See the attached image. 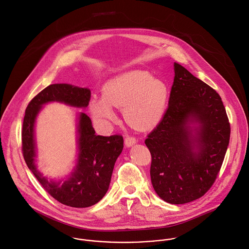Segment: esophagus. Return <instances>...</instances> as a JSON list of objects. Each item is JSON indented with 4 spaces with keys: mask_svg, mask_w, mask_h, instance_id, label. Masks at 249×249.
<instances>
[{
    "mask_svg": "<svg viewBox=\"0 0 249 249\" xmlns=\"http://www.w3.org/2000/svg\"><path fill=\"white\" fill-rule=\"evenodd\" d=\"M135 143H136V139H135L134 137L129 136V135L125 136V138H124V144H125L126 147H130V146L134 145Z\"/></svg>",
    "mask_w": 249,
    "mask_h": 249,
    "instance_id": "1",
    "label": "esophagus"
}]
</instances>
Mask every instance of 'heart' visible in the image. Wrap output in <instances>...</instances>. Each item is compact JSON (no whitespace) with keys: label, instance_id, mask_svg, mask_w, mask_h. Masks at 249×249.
I'll return each instance as SVG.
<instances>
[{"label":"heart","instance_id":"obj_1","mask_svg":"<svg viewBox=\"0 0 249 249\" xmlns=\"http://www.w3.org/2000/svg\"><path fill=\"white\" fill-rule=\"evenodd\" d=\"M102 99H92V116L107 122L115 119L112 107L123 108L126 123L135 129L146 130L156 126L165 110L168 88L162 80L151 77L145 71H128L103 85Z\"/></svg>","mask_w":249,"mask_h":249}]
</instances>
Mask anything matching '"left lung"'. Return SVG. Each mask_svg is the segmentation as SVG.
Returning <instances> with one entry per match:
<instances>
[{
	"instance_id": "1",
	"label": "left lung",
	"mask_w": 249,
	"mask_h": 249,
	"mask_svg": "<svg viewBox=\"0 0 249 249\" xmlns=\"http://www.w3.org/2000/svg\"><path fill=\"white\" fill-rule=\"evenodd\" d=\"M168 108L145 144L151 179L170 204L189 203L214 183L229 145L231 127L220 95L178 63ZM198 124L196 134L191 123Z\"/></svg>"
}]
</instances>
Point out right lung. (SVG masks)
Here are the masks:
<instances>
[{
    "label": "right lung",
    "mask_w": 249,
    "mask_h": 249,
    "mask_svg": "<svg viewBox=\"0 0 249 249\" xmlns=\"http://www.w3.org/2000/svg\"><path fill=\"white\" fill-rule=\"evenodd\" d=\"M90 90L70 84H53L38 92L28 104L22 126L24 160L45 191L58 202L72 207L87 208L100 201L108 190L115 162L123 151L124 138L120 134L95 135L90 119L81 113L78 124L79 157L75 171L64 181H48L35 164L36 146L34 126L41 106L50 101L65 102L75 107H87Z\"/></svg>",
    "instance_id": "1"
}]
</instances>
